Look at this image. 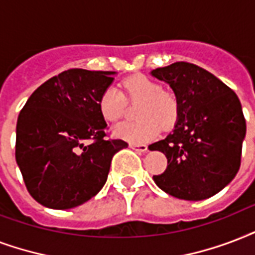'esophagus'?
Returning a JSON list of instances; mask_svg holds the SVG:
<instances>
[{
  "mask_svg": "<svg viewBox=\"0 0 255 255\" xmlns=\"http://www.w3.org/2000/svg\"><path fill=\"white\" fill-rule=\"evenodd\" d=\"M130 149L135 150V151H139V153H146L147 151V146L146 145H137V143H130Z\"/></svg>",
  "mask_w": 255,
  "mask_h": 255,
  "instance_id": "1",
  "label": "esophagus"
}]
</instances>
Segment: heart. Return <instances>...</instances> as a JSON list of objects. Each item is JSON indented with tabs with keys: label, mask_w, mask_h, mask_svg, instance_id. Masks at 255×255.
<instances>
[{
	"label": "heart",
	"mask_w": 255,
	"mask_h": 255,
	"mask_svg": "<svg viewBox=\"0 0 255 255\" xmlns=\"http://www.w3.org/2000/svg\"><path fill=\"white\" fill-rule=\"evenodd\" d=\"M125 95L131 104H139L135 117L139 121L122 122L114 126L113 134L117 138L131 143H143L159 133L174 126L179 113L177 97L163 90L162 85L149 77L135 74L122 82ZM100 112L106 121L116 122L125 117L128 101L124 93L110 86L100 98Z\"/></svg>",
	"instance_id": "obj_1"
}]
</instances>
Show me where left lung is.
Masks as SVG:
<instances>
[{
  "label": "left lung",
  "mask_w": 255,
  "mask_h": 255,
  "mask_svg": "<svg viewBox=\"0 0 255 255\" xmlns=\"http://www.w3.org/2000/svg\"><path fill=\"white\" fill-rule=\"evenodd\" d=\"M178 100L174 129L150 150L166 155L167 167L154 175L155 185L186 201H202L220 193L240 170L246 135L242 106L232 89L208 70L189 62L151 70Z\"/></svg>",
  "instance_id": "obj_1"
}]
</instances>
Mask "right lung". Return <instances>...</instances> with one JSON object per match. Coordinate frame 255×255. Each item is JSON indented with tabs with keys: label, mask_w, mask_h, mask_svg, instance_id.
<instances>
[{
	"label": "right lung",
	"mask_w": 255,
	"mask_h": 255,
	"mask_svg": "<svg viewBox=\"0 0 255 255\" xmlns=\"http://www.w3.org/2000/svg\"><path fill=\"white\" fill-rule=\"evenodd\" d=\"M116 74L69 69L35 89L19 112L15 161L27 191L45 208L88 202L105 185L113 155L128 147L105 139L98 106Z\"/></svg>",
	"instance_id": "add662e5"
}]
</instances>
